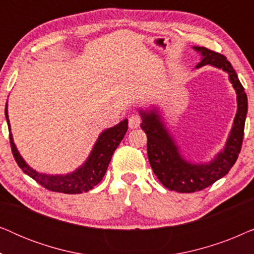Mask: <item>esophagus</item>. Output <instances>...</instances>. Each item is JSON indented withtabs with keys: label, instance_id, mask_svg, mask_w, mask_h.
<instances>
[{
	"label": "esophagus",
	"instance_id": "esophagus-1",
	"mask_svg": "<svg viewBox=\"0 0 254 254\" xmlns=\"http://www.w3.org/2000/svg\"><path fill=\"white\" fill-rule=\"evenodd\" d=\"M141 118L136 116V114H133L129 118V120H128V125H129V128H131V129H135V128H138L140 127L141 125Z\"/></svg>",
	"mask_w": 254,
	"mask_h": 254
}]
</instances>
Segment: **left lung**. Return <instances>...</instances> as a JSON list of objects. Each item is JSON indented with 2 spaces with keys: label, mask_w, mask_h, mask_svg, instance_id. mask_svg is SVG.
<instances>
[{
  "label": "left lung",
  "mask_w": 254,
  "mask_h": 254,
  "mask_svg": "<svg viewBox=\"0 0 254 254\" xmlns=\"http://www.w3.org/2000/svg\"><path fill=\"white\" fill-rule=\"evenodd\" d=\"M193 50L201 55V61L195 68L209 64L229 75V81L237 95V112L223 149L209 162L193 163L183 156L165 126L158 107L140 110L141 128L148 137V158L152 171L166 189L178 193H192L206 189L230 171L241 152L248 113V97L227 58L204 47L194 46Z\"/></svg>",
  "instance_id": "left-lung-1"
}]
</instances>
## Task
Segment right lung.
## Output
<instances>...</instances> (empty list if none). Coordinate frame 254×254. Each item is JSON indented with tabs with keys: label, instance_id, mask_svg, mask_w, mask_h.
<instances>
[{
	"label": "right lung",
	"instance_id": "add662e5",
	"mask_svg": "<svg viewBox=\"0 0 254 254\" xmlns=\"http://www.w3.org/2000/svg\"><path fill=\"white\" fill-rule=\"evenodd\" d=\"M5 118L9 128V137L11 150L17 164L23 170L24 173L36 180L38 184L45 189L53 190V192L67 193V194H79L88 192L92 190L96 185H98L100 180L105 175L107 166H109L112 155L118 145L120 144L125 134L128 129V120L125 119L120 121L116 126L107 128L103 130L97 138L89 157L78 166L75 171L67 175H47V173L38 172L33 170L29 164L24 161L13 142L11 128H10L9 117H8V102L5 104Z\"/></svg>",
	"mask_w": 254,
	"mask_h": 254
}]
</instances>
